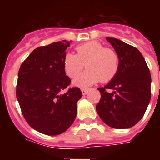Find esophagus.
I'll use <instances>...</instances> for the list:
<instances>
[{"label": "esophagus", "mask_w": 160, "mask_h": 160, "mask_svg": "<svg viewBox=\"0 0 160 160\" xmlns=\"http://www.w3.org/2000/svg\"><path fill=\"white\" fill-rule=\"evenodd\" d=\"M81 92H82L83 95H85L88 92V89H85V88L84 89V88H83V89H81Z\"/></svg>", "instance_id": "1"}]
</instances>
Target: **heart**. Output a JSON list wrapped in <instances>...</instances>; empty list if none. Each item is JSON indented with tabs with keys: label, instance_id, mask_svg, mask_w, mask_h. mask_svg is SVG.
Returning <instances> with one entry per match:
<instances>
[{
	"label": "heart",
	"instance_id": "1",
	"mask_svg": "<svg viewBox=\"0 0 160 160\" xmlns=\"http://www.w3.org/2000/svg\"><path fill=\"white\" fill-rule=\"evenodd\" d=\"M75 51L77 54L67 52L64 55L63 66L66 75L74 79L85 66L88 69L74 80L75 85L87 87L99 80L109 82L116 76L119 70V56L114 50L92 41L76 46Z\"/></svg>",
	"mask_w": 160,
	"mask_h": 160
}]
</instances>
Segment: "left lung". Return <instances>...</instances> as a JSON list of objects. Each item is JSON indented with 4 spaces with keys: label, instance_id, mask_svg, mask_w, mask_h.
<instances>
[{
    "label": "left lung",
    "instance_id": "1",
    "mask_svg": "<svg viewBox=\"0 0 160 160\" xmlns=\"http://www.w3.org/2000/svg\"><path fill=\"white\" fill-rule=\"evenodd\" d=\"M119 56L116 76L100 90L96 111L103 121L114 129L134 126L143 118L151 98V76L139 51L118 39L107 37ZM113 89L112 93L108 90Z\"/></svg>",
    "mask_w": 160,
    "mask_h": 160
}]
</instances>
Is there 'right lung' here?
I'll return each mask as SVG.
<instances>
[{"mask_svg": "<svg viewBox=\"0 0 160 160\" xmlns=\"http://www.w3.org/2000/svg\"><path fill=\"white\" fill-rule=\"evenodd\" d=\"M67 41H58L35 49L18 71L16 98L29 125L40 133L57 135L73 124L77 101L82 96L80 88L70 85L63 66Z\"/></svg>", "mask_w": 160, "mask_h": 160, "instance_id": "obj_1", "label": "right lung"}]
</instances>
